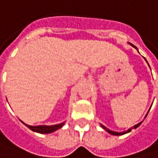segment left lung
Segmentation results:
<instances>
[{"instance_id":"1","label":"left lung","mask_w":158,"mask_h":158,"mask_svg":"<svg viewBox=\"0 0 158 158\" xmlns=\"http://www.w3.org/2000/svg\"><path fill=\"white\" fill-rule=\"evenodd\" d=\"M132 46H133V45H132ZM133 47H134V48H136L135 46H133ZM140 124H141V122H140V123H139V124H137V125H135V126H134V129H137V128H138V127H139V126ZM102 127L103 129H105V130H107V131L109 132V133H110V134H111V135H115V136H119V135H123V134H126V133L130 132V131H131V130H132V129H130V130H128L127 131H124V132L118 133V132H115V131H112V130H108V129H106V128H105L104 126H102Z\"/></svg>"}]
</instances>
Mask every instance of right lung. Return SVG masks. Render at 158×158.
<instances>
[{
    "instance_id": "1",
    "label": "right lung",
    "mask_w": 158,
    "mask_h": 158,
    "mask_svg": "<svg viewBox=\"0 0 158 158\" xmlns=\"http://www.w3.org/2000/svg\"><path fill=\"white\" fill-rule=\"evenodd\" d=\"M28 128H29L31 130L35 131V132H39V133H43V134H48L51 132H54L56 130L62 128L64 123L61 124H57V125H54V126H45V125H41V126H29L25 124Z\"/></svg>"
}]
</instances>
